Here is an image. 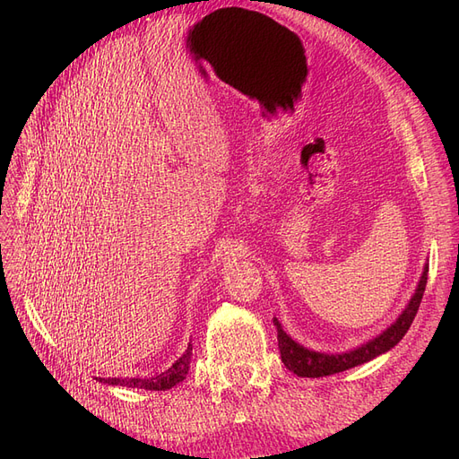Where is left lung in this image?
Listing matches in <instances>:
<instances>
[{
    "label": "left lung",
    "instance_id": "left-lung-1",
    "mask_svg": "<svg viewBox=\"0 0 459 459\" xmlns=\"http://www.w3.org/2000/svg\"><path fill=\"white\" fill-rule=\"evenodd\" d=\"M427 273H429V264L423 266V273L420 277L418 287H415V293L406 304V308L402 310V314L396 317V322H393L385 331H381L377 337H373L364 344H359L356 349H351L346 352L327 354V352H317V351L307 349V346H302L293 337L287 335L283 331V325L280 324V319L273 317V325L277 329V346H280V352H281V362L289 371L299 375V377H325V375L341 373L351 368L371 362L373 358H377L394 349V346L402 341V337L408 333L415 314L420 310V304L427 285Z\"/></svg>",
    "mask_w": 459,
    "mask_h": 459
}]
</instances>
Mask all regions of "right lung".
<instances>
[{
  "label": "right lung",
  "mask_w": 459,
  "mask_h": 459,
  "mask_svg": "<svg viewBox=\"0 0 459 459\" xmlns=\"http://www.w3.org/2000/svg\"><path fill=\"white\" fill-rule=\"evenodd\" d=\"M191 356H193V346L187 344V351L179 356L176 362L155 377H100L101 383L107 385H120V386H130V388H143V391H169L174 385H178L179 381L186 379V375L189 371L191 366Z\"/></svg>",
  "instance_id": "1"
}]
</instances>
